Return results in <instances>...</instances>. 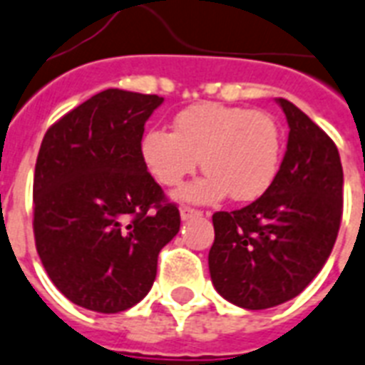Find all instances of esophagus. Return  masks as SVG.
Listing matches in <instances>:
<instances>
[{"label": "esophagus", "mask_w": 365, "mask_h": 365, "mask_svg": "<svg viewBox=\"0 0 365 365\" xmlns=\"http://www.w3.org/2000/svg\"><path fill=\"white\" fill-rule=\"evenodd\" d=\"M202 211H197V209H192L188 205H182L180 207V219L182 221H188V219H196V217H202Z\"/></svg>", "instance_id": "obj_1"}]
</instances>
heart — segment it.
<instances>
[{
    "instance_id": "heart-1",
    "label": "heart",
    "mask_w": 365,
    "mask_h": 365,
    "mask_svg": "<svg viewBox=\"0 0 365 365\" xmlns=\"http://www.w3.org/2000/svg\"><path fill=\"white\" fill-rule=\"evenodd\" d=\"M175 131L154 127L140 140V160L160 185L175 188L200 165L205 177L182 192L194 202L230 196L253 202L272 186L282 163V129L267 112L202 103L180 110Z\"/></svg>"
}]
</instances>
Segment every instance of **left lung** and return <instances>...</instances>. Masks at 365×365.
<instances>
[{"label":"left lung","instance_id":"1","mask_svg":"<svg viewBox=\"0 0 365 365\" xmlns=\"http://www.w3.org/2000/svg\"><path fill=\"white\" fill-rule=\"evenodd\" d=\"M276 103L289 125L276 180L250 205L213 215L211 282L227 301L247 310L297 297L326 264L343 215L337 146L295 104Z\"/></svg>","mask_w":365,"mask_h":365}]
</instances>
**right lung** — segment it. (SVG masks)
Returning <instances> with one entry per match:
<instances>
[{
	"label": "right lung",
	"mask_w": 365,
	"mask_h": 365,
	"mask_svg": "<svg viewBox=\"0 0 365 365\" xmlns=\"http://www.w3.org/2000/svg\"><path fill=\"white\" fill-rule=\"evenodd\" d=\"M163 97L106 89L47 129L34 173V236L45 272L87 310L115 314L150 291L180 215L140 160Z\"/></svg>",
	"instance_id": "obj_1"
}]
</instances>
